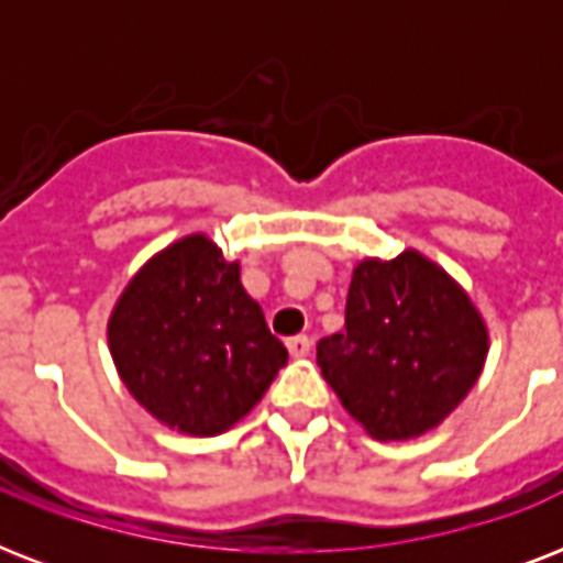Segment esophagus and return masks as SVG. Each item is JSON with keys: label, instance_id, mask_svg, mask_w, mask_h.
<instances>
[{"label": "esophagus", "instance_id": "34e87169", "mask_svg": "<svg viewBox=\"0 0 563 563\" xmlns=\"http://www.w3.org/2000/svg\"><path fill=\"white\" fill-rule=\"evenodd\" d=\"M286 347H289V353L295 360H303V356H309V351H312V342H309L307 335H295V339L286 342Z\"/></svg>", "mask_w": 563, "mask_h": 563}]
</instances>
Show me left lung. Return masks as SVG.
Segmentation results:
<instances>
[{"label": "left lung", "instance_id": "8db88e82", "mask_svg": "<svg viewBox=\"0 0 563 563\" xmlns=\"http://www.w3.org/2000/svg\"><path fill=\"white\" fill-rule=\"evenodd\" d=\"M488 356L479 309L418 251L353 268L344 333L318 342V365L368 435L406 441L467 397Z\"/></svg>", "mask_w": 563, "mask_h": 563}]
</instances>
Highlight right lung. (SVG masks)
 <instances>
[{
    "label": "right lung",
    "instance_id": "add662e5",
    "mask_svg": "<svg viewBox=\"0 0 563 563\" xmlns=\"http://www.w3.org/2000/svg\"><path fill=\"white\" fill-rule=\"evenodd\" d=\"M108 342L136 402L198 438L245 418L289 362L242 289L239 263L203 233L163 247L134 274L110 312Z\"/></svg>",
    "mask_w": 563,
    "mask_h": 563
}]
</instances>
